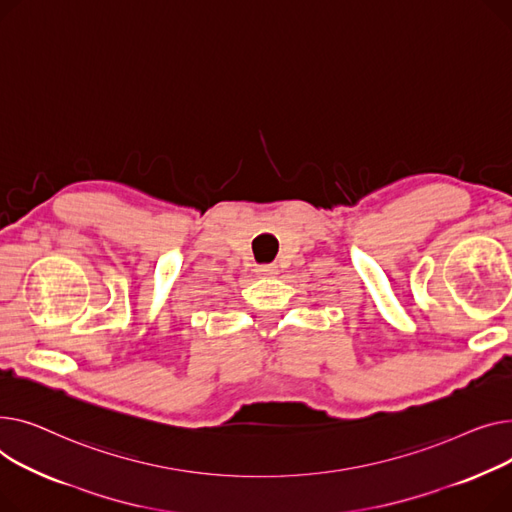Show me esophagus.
<instances>
[{
    "mask_svg": "<svg viewBox=\"0 0 512 512\" xmlns=\"http://www.w3.org/2000/svg\"><path fill=\"white\" fill-rule=\"evenodd\" d=\"M256 275L258 277H277L279 275V268L275 266V264H262V266H258L256 268Z\"/></svg>",
    "mask_w": 512,
    "mask_h": 512,
    "instance_id": "34e87169",
    "label": "esophagus"
}]
</instances>
